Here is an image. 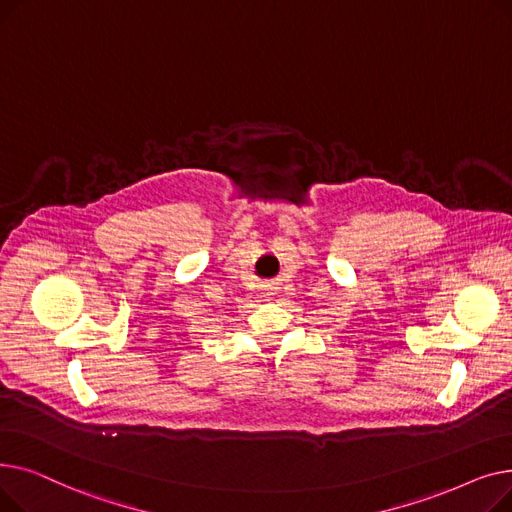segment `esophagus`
Returning a JSON list of instances; mask_svg holds the SVG:
<instances>
[{
    "instance_id": "obj_1",
    "label": "esophagus",
    "mask_w": 512,
    "mask_h": 512,
    "mask_svg": "<svg viewBox=\"0 0 512 512\" xmlns=\"http://www.w3.org/2000/svg\"><path fill=\"white\" fill-rule=\"evenodd\" d=\"M261 297H263L265 301H272V299L276 297V286H272V284H265V286L261 288Z\"/></svg>"
}]
</instances>
